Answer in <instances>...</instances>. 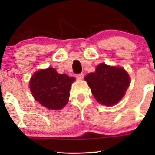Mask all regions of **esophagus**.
I'll return each mask as SVG.
<instances>
[{
	"label": "esophagus",
	"instance_id": "esophagus-1",
	"mask_svg": "<svg viewBox=\"0 0 155 155\" xmlns=\"http://www.w3.org/2000/svg\"><path fill=\"white\" fill-rule=\"evenodd\" d=\"M76 79H82L84 77V74H82V73H80V74H76Z\"/></svg>",
	"mask_w": 155,
	"mask_h": 155
}]
</instances>
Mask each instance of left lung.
Instances as JSON below:
<instances>
[{"instance_id": "left-lung-1", "label": "left lung", "mask_w": 155, "mask_h": 155, "mask_svg": "<svg viewBox=\"0 0 155 155\" xmlns=\"http://www.w3.org/2000/svg\"><path fill=\"white\" fill-rule=\"evenodd\" d=\"M85 80L95 99L104 106H113L123 97L130 85L127 73L122 68L101 63Z\"/></svg>"}]
</instances>
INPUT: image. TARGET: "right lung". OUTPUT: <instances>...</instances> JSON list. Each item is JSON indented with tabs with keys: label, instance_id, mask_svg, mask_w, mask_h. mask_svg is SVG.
Listing matches in <instances>:
<instances>
[{
	"label": "right lung",
	"instance_id": "add662e5",
	"mask_svg": "<svg viewBox=\"0 0 155 155\" xmlns=\"http://www.w3.org/2000/svg\"><path fill=\"white\" fill-rule=\"evenodd\" d=\"M74 80L66 74H59L50 67L33 74L30 88L35 101L42 106L51 110H58L67 104L71 85Z\"/></svg>",
	"mask_w": 155,
	"mask_h": 155
}]
</instances>
